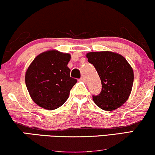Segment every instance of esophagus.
I'll use <instances>...</instances> for the list:
<instances>
[{"mask_svg":"<svg viewBox=\"0 0 155 155\" xmlns=\"http://www.w3.org/2000/svg\"><path fill=\"white\" fill-rule=\"evenodd\" d=\"M80 80H81V81H85V78H84V76H81V78L80 79Z\"/></svg>","mask_w":155,"mask_h":155,"instance_id":"esophagus-1","label":"esophagus"}]
</instances>
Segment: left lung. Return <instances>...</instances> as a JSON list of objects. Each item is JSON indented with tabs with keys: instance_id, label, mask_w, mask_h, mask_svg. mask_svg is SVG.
<instances>
[{
	"instance_id": "1",
	"label": "left lung",
	"mask_w": 155,
	"mask_h": 155,
	"mask_svg": "<svg viewBox=\"0 0 155 155\" xmlns=\"http://www.w3.org/2000/svg\"><path fill=\"white\" fill-rule=\"evenodd\" d=\"M88 61L93 64L101 79L102 89L93 101L99 108L113 111L127 101L132 91L134 71L124 56L112 51L89 52Z\"/></svg>"
}]
</instances>
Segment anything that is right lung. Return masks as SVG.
Segmentation results:
<instances>
[{
  "label": "right lung",
  "mask_w": 155,
  "mask_h": 155,
  "mask_svg": "<svg viewBox=\"0 0 155 155\" xmlns=\"http://www.w3.org/2000/svg\"><path fill=\"white\" fill-rule=\"evenodd\" d=\"M69 54L48 50L38 54L27 68L25 81L30 97L39 107L54 110L69 97L77 80L70 76Z\"/></svg>",
  "instance_id": "right-lung-1"
}]
</instances>
